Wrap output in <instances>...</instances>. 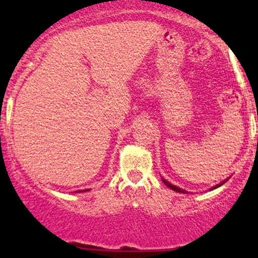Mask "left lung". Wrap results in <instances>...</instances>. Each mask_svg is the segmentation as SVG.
<instances>
[{"label":"left lung","instance_id":"1","mask_svg":"<svg viewBox=\"0 0 258 258\" xmlns=\"http://www.w3.org/2000/svg\"><path fill=\"white\" fill-rule=\"evenodd\" d=\"M162 179V182L165 183V185H167L168 188L170 189H172V190H174V191H177V193H183V194H188V191L185 190V189H182V188H179V186H177V185H173L172 183H170V182H167L166 179L165 178H161ZM229 179V178H226L224 180H222L221 183H218V184H216V185H214V186H211V188H210V190H214V189H216V188H218V186H221L222 184H224V183L227 182V180Z\"/></svg>","mask_w":258,"mask_h":258}]
</instances>
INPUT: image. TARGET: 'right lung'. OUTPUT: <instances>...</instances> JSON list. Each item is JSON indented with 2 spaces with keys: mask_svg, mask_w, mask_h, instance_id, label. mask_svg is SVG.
Here are the masks:
<instances>
[{
  "mask_svg": "<svg viewBox=\"0 0 258 258\" xmlns=\"http://www.w3.org/2000/svg\"><path fill=\"white\" fill-rule=\"evenodd\" d=\"M90 190V189H84V190H78V191H75V193H82V191H88Z\"/></svg>",
  "mask_w": 258,
  "mask_h": 258,
  "instance_id": "right-lung-1",
  "label": "right lung"
}]
</instances>
